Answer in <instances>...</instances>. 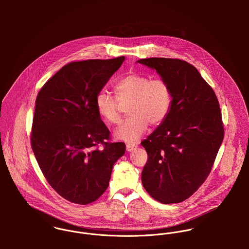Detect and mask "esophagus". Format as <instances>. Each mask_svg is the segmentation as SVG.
<instances>
[{
  "mask_svg": "<svg viewBox=\"0 0 249 249\" xmlns=\"http://www.w3.org/2000/svg\"><path fill=\"white\" fill-rule=\"evenodd\" d=\"M136 148V145H133V144H126V151L127 152H130L132 150H134Z\"/></svg>",
  "mask_w": 249,
  "mask_h": 249,
  "instance_id": "esophagus-1",
  "label": "esophagus"
}]
</instances>
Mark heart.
<instances>
[{"label":"heart","mask_w":249,"mask_h":249,"mask_svg":"<svg viewBox=\"0 0 249 249\" xmlns=\"http://www.w3.org/2000/svg\"><path fill=\"white\" fill-rule=\"evenodd\" d=\"M116 98L106 92L96 97V108L99 115L109 124L120 121V110L117 99L121 104L129 103V116L115 129L117 140L135 144L139 142L147 129L148 124L158 125L167 118L173 102L170 84L161 78L150 79L148 76L131 72L122 77L114 86Z\"/></svg>","instance_id":"heart-1"}]
</instances>
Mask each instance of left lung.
I'll use <instances>...</instances> for the list:
<instances>
[{
	"instance_id": "obj_1",
	"label": "left lung",
	"mask_w": 249,
	"mask_h": 249,
	"mask_svg": "<svg viewBox=\"0 0 249 249\" xmlns=\"http://www.w3.org/2000/svg\"><path fill=\"white\" fill-rule=\"evenodd\" d=\"M137 63L156 71L173 92L167 118L141 143L147 153L142 186L161 203H179L197 191L212 170L224 133L219 105L190 63L162 57Z\"/></svg>"
}]
</instances>
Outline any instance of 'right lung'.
I'll return each instance as SVG.
<instances>
[{"label": "right lung", "instance_id": "right-lung-1", "mask_svg": "<svg viewBox=\"0 0 249 249\" xmlns=\"http://www.w3.org/2000/svg\"><path fill=\"white\" fill-rule=\"evenodd\" d=\"M124 59L69 63L37 95L32 147L49 184L72 203L98 199L109 185L114 164L125 152L124 142H106L110 132L96 108L97 95Z\"/></svg>", "mask_w": 249, "mask_h": 249}]
</instances>
